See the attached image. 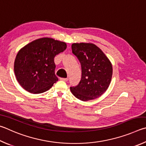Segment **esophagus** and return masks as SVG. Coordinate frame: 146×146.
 Masks as SVG:
<instances>
[{
  "mask_svg": "<svg viewBox=\"0 0 146 146\" xmlns=\"http://www.w3.org/2000/svg\"><path fill=\"white\" fill-rule=\"evenodd\" d=\"M60 80L63 81H67L68 79L67 78H60Z\"/></svg>",
  "mask_w": 146,
  "mask_h": 146,
  "instance_id": "1",
  "label": "esophagus"
}]
</instances>
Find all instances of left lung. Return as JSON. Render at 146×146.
I'll use <instances>...</instances> for the list:
<instances>
[{"mask_svg":"<svg viewBox=\"0 0 146 146\" xmlns=\"http://www.w3.org/2000/svg\"><path fill=\"white\" fill-rule=\"evenodd\" d=\"M74 54L81 65V81L70 87L72 94L83 101L97 99L105 92L111 83L113 67L111 61L100 48L91 43H74Z\"/></svg>","mask_w":146,"mask_h":146,"instance_id":"1","label":"left lung"}]
</instances>
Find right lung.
Returning a JSON list of instances; mask_svg holds the SVG:
<instances>
[{"instance_id":"1","label":"right lung","mask_w":146,"mask_h":146,"mask_svg":"<svg viewBox=\"0 0 146 146\" xmlns=\"http://www.w3.org/2000/svg\"><path fill=\"white\" fill-rule=\"evenodd\" d=\"M66 48L65 42L45 37L20 48L14 62L15 74L20 85L35 94L49 90L58 81L54 58Z\"/></svg>"}]
</instances>
